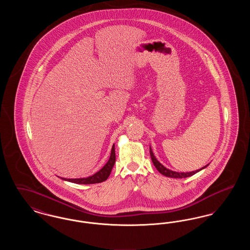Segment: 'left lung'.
Listing matches in <instances>:
<instances>
[{"instance_id": "1", "label": "left lung", "mask_w": 250, "mask_h": 250, "mask_svg": "<svg viewBox=\"0 0 250 250\" xmlns=\"http://www.w3.org/2000/svg\"><path fill=\"white\" fill-rule=\"evenodd\" d=\"M150 155H151L152 161H153L154 165H155V167H156V169H157L161 174H163L164 176L170 177V178H187V177H189V176L194 175L195 173L199 172L200 170H202L204 167H206L208 166V165H206L205 167H202V168H200V169H197V170H194V171H190V172H177V171L170 170V169H168V168H167V167L163 166V165L155 158V156L154 155V153H153L151 147H150Z\"/></svg>"}]
</instances>
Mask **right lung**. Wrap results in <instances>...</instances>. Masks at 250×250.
Returning a JSON list of instances; mask_svg holds the SVG:
<instances>
[{
  "label": "right lung",
  "mask_w": 250,
  "mask_h": 250,
  "mask_svg": "<svg viewBox=\"0 0 250 250\" xmlns=\"http://www.w3.org/2000/svg\"><path fill=\"white\" fill-rule=\"evenodd\" d=\"M114 144L111 148V153H110V156H109V159L106 163V165L103 167L99 171H97L96 173H95L94 175L92 176H89L87 178H77V179H66L62 178L64 181H68V182H71V183H75V184H81V185H91V184H97V183H101V182H104L106 181L110 172H111V169L114 166V163H115V159H116V156H115V148H114Z\"/></svg>",
  "instance_id": "1"
}]
</instances>
